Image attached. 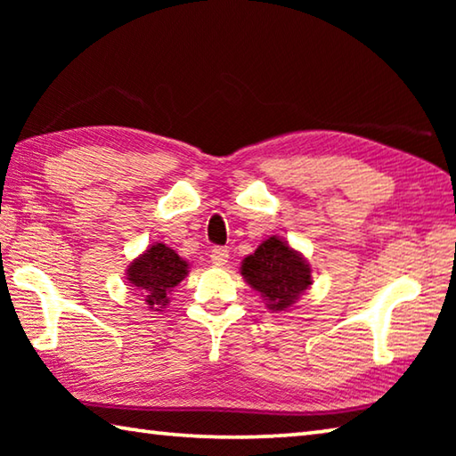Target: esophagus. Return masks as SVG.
<instances>
[{"label": "esophagus", "mask_w": 456, "mask_h": 456, "mask_svg": "<svg viewBox=\"0 0 456 456\" xmlns=\"http://www.w3.org/2000/svg\"><path fill=\"white\" fill-rule=\"evenodd\" d=\"M229 259V249L227 247H213L211 249V261L215 265H225Z\"/></svg>", "instance_id": "1"}]
</instances>
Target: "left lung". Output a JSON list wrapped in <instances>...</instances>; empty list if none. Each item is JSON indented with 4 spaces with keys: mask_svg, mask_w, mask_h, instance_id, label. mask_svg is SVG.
<instances>
[{
    "mask_svg": "<svg viewBox=\"0 0 456 456\" xmlns=\"http://www.w3.org/2000/svg\"><path fill=\"white\" fill-rule=\"evenodd\" d=\"M241 275L273 312L288 310L312 285L307 261L275 235L265 239L253 256L243 259Z\"/></svg>",
    "mask_w": 456,
    "mask_h": 456,
    "instance_id": "obj_1",
    "label": "left lung"
}]
</instances>
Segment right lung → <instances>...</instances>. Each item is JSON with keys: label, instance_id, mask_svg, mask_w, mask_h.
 I'll return each mask as SVG.
<instances>
[{"label": "right lung", "instance_id": "1", "mask_svg": "<svg viewBox=\"0 0 456 456\" xmlns=\"http://www.w3.org/2000/svg\"><path fill=\"white\" fill-rule=\"evenodd\" d=\"M187 269L189 264L176 256L175 249L165 243H157L128 265L126 280L138 291L136 296H141L151 310L159 312V307L168 304V293L183 281Z\"/></svg>", "mask_w": 456, "mask_h": 456}]
</instances>
